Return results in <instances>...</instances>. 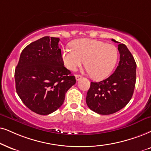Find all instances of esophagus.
<instances>
[{
    "mask_svg": "<svg viewBox=\"0 0 151 151\" xmlns=\"http://www.w3.org/2000/svg\"><path fill=\"white\" fill-rule=\"evenodd\" d=\"M82 78V76L80 75V74H77L76 75V79H77V81H79V80H80Z\"/></svg>",
    "mask_w": 151,
    "mask_h": 151,
    "instance_id": "34e87169",
    "label": "esophagus"
}]
</instances>
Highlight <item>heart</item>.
Here are the masks:
<instances>
[{"instance_id":"obj_1","label":"heart","mask_w":151,"mask_h":151,"mask_svg":"<svg viewBox=\"0 0 151 151\" xmlns=\"http://www.w3.org/2000/svg\"><path fill=\"white\" fill-rule=\"evenodd\" d=\"M71 48L62 51L65 67L75 71L85 60V67L90 76L96 80L108 77L118 60V50L115 46L97 40H77L71 44Z\"/></svg>"}]
</instances>
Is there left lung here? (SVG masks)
Here are the masks:
<instances>
[{
	"label": "left lung",
	"instance_id": "obj_1",
	"mask_svg": "<svg viewBox=\"0 0 151 151\" xmlns=\"http://www.w3.org/2000/svg\"><path fill=\"white\" fill-rule=\"evenodd\" d=\"M118 43V65L110 77L100 82H91L86 104L93 111L102 115L112 114L125 107L131 100L136 83L137 64L124 44Z\"/></svg>",
	"mask_w": 151,
	"mask_h": 151
}]
</instances>
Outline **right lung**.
I'll list each match as a JSON object with an SVG mask.
<instances>
[{"mask_svg":"<svg viewBox=\"0 0 151 151\" xmlns=\"http://www.w3.org/2000/svg\"><path fill=\"white\" fill-rule=\"evenodd\" d=\"M58 37L46 36L30 43L20 55L14 72L16 91L27 107L48 115L60 107L75 77L64 67Z\"/></svg>","mask_w":151,"mask_h":151,"instance_id":"1","label":"right lung"}]
</instances>
